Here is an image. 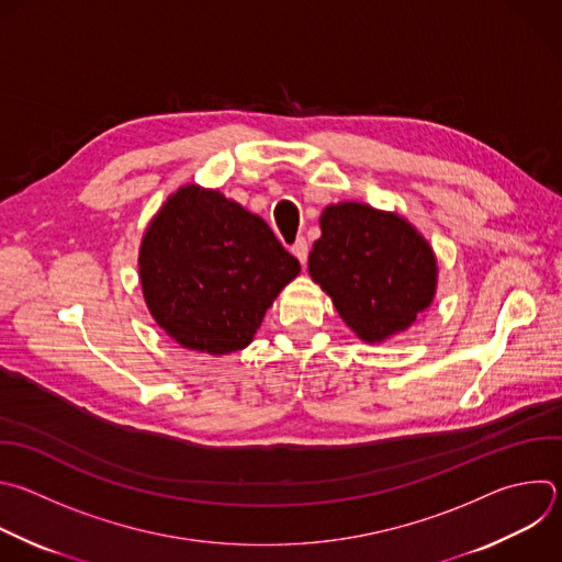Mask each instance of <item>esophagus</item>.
Returning <instances> with one entry per match:
<instances>
[{
    "label": "esophagus",
    "mask_w": 562,
    "mask_h": 562,
    "mask_svg": "<svg viewBox=\"0 0 562 562\" xmlns=\"http://www.w3.org/2000/svg\"><path fill=\"white\" fill-rule=\"evenodd\" d=\"M291 254L304 265L306 258H308V243L304 238H297L293 245H291Z\"/></svg>",
    "instance_id": "34e87169"
}]
</instances>
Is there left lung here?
I'll return each mask as SVG.
<instances>
[{
  "label": "left lung",
  "instance_id": "left-lung-1",
  "mask_svg": "<svg viewBox=\"0 0 562 562\" xmlns=\"http://www.w3.org/2000/svg\"><path fill=\"white\" fill-rule=\"evenodd\" d=\"M308 273L344 324L366 344H384L417 322L435 295L430 243L397 212L344 201L324 207Z\"/></svg>",
  "mask_w": 562,
  "mask_h": 562
}]
</instances>
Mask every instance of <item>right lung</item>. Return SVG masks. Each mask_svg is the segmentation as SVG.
I'll use <instances>...</instances> for the list:
<instances>
[{
    "mask_svg": "<svg viewBox=\"0 0 562 562\" xmlns=\"http://www.w3.org/2000/svg\"><path fill=\"white\" fill-rule=\"evenodd\" d=\"M297 276L300 262L260 216L196 182L167 196L138 247L149 315L176 344L207 355L247 348Z\"/></svg>",
    "mask_w": 562,
    "mask_h": 562,
    "instance_id": "right-lung-1",
    "label": "right lung"
}]
</instances>
